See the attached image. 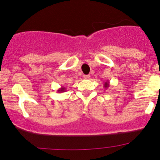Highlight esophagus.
Listing matches in <instances>:
<instances>
[{
  "label": "esophagus",
  "mask_w": 160,
  "mask_h": 160,
  "mask_svg": "<svg viewBox=\"0 0 160 160\" xmlns=\"http://www.w3.org/2000/svg\"><path fill=\"white\" fill-rule=\"evenodd\" d=\"M83 78L86 79V80H88V79L90 78V76L89 75H83Z\"/></svg>",
  "instance_id": "esophagus-1"
}]
</instances>
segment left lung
Segmentation results:
<instances>
[{
	"mask_svg": "<svg viewBox=\"0 0 160 160\" xmlns=\"http://www.w3.org/2000/svg\"><path fill=\"white\" fill-rule=\"evenodd\" d=\"M109 86H110V84H109V82H108V81H106L104 83V88H105V89H107V88L109 87Z\"/></svg>",
	"mask_w": 160,
	"mask_h": 160,
	"instance_id": "1",
	"label": "left lung"
}]
</instances>
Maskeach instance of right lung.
<instances>
[{
  "label": "right lung",
  "instance_id": "obj_1",
  "mask_svg": "<svg viewBox=\"0 0 160 160\" xmlns=\"http://www.w3.org/2000/svg\"><path fill=\"white\" fill-rule=\"evenodd\" d=\"M65 90H66V88L61 87L60 89H58V90H57V92H58V93H62V92H65Z\"/></svg>",
  "mask_w": 160,
  "mask_h": 160
}]
</instances>
